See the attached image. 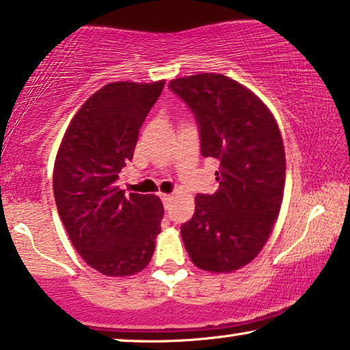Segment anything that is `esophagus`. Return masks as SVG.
Returning a JSON list of instances; mask_svg holds the SVG:
<instances>
[{"instance_id": "1", "label": "esophagus", "mask_w": 350, "mask_h": 350, "mask_svg": "<svg viewBox=\"0 0 350 350\" xmlns=\"http://www.w3.org/2000/svg\"><path fill=\"white\" fill-rule=\"evenodd\" d=\"M171 201H173V196H171V195H162V202L165 205H168Z\"/></svg>"}]
</instances>
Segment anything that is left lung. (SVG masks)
<instances>
[{
    "label": "left lung",
    "mask_w": 350,
    "mask_h": 350,
    "mask_svg": "<svg viewBox=\"0 0 350 350\" xmlns=\"http://www.w3.org/2000/svg\"><path fill=\"white\" fill-rule=\"evenodd\" d=\"M170 88L195 115L201 154L219 162L213 195H196L195 215L180 235L191 262L230 273L257 257L280 212L285 149L273 113L230 77L201 73Z\"/></svg>",
    "instance_id": "obj_1"
}]
</instances>
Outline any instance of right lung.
Masks as SVG:
<instances>
[{"label":"right lung","mask_w":350,"mask_h":350,"mask_svg":"<svg viewBox=\"0 0 350 350\" xmlns=\"http://www.w3.org/2000/svg\"><path fill=\"white\" fill-rule=\"evenodd\" d=\"M163 85L124 81L99 88L77 110L59 146L53 174L59 216L76 251L104 275L140 273L154 254L162 202L126 195L115 182Z\"/></svg>","instance_id":"1"}]
</instances>
